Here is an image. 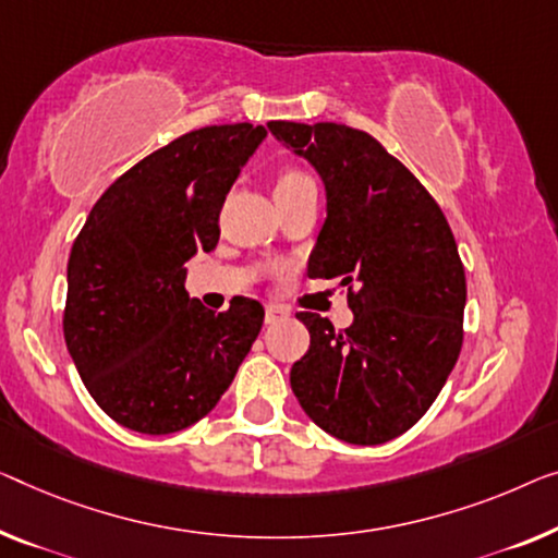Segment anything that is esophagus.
Returning <instances> with one entry per match:
<instances>
[{"mask_svg":"<svg viewBox=\"0 0 558 558\" xmlns=\"http://www.w3.org/2000/svg\"><path fill=\"white\" fill-rule=\"evenodd\" d=\"M288 318V311L282 305H265V323H278V320H286Z\"/></svg>","mask_w":558,"mask_h":558,"instance_id":"obj_1","label":"esophagus"}]
</instances>
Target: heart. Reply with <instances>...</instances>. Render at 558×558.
<instances>
[{
    "mask_svg": "<svg viewBox=\"0 0 558 558\" xmlns=\"http://www.w3.org/2000/svg\"><path fill=\"white\" fill-rule=\"evenodd\" d=\"M307 185H313V180L307 178L303 170H295V168H288L278 174L276 180V197L282 195H290V193H298V190H303Z\"/></svg>",
    "mask_w": 558,
    "mask_h": 558,
    "instance_id": "heart-1",
    "label": "heart"
}]
</instances>
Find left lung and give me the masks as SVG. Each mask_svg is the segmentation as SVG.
Segmentation results:
<instances>
[{
  "label": "left lung",
  "instance_id": "left-lung-1",
  "mask_svg": "<svg viewBox=\"0 0 558 558\" xmlns=\"http://www.w3.org/2000/svg\"><path fill=\"white\" fill-rule=\"evenodd\" d=\"M326 182L307 276L345 288L353 326L303 311L311 348L290 368L303 411L345 444L378 446L421 421L463 345L465 272L444 210L368 132L268 122Z\"/></svg>",
  "mask_w": 558,
  "mask_h": 558
}]
</instances>
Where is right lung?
<instances>
[{"label": "right lung", "mask_w": 558, "mask_h": 558, "mask_svg": "<svg viewBox=\"0 0 558 558\" xmlns=\"http://www.w3.org/2000/svg\"><path fill=\"white\" fill-rule=\"evenodd\" d=\"M268 130L210 124L172 140L97 199L66 263L64 340L80 378L112 421L147 436L215 409L263 328L235 298L215 313L185 290V263L210 253L220 210Z\"/></svg>", "instance_id": "obj_1"}]
</instances>
